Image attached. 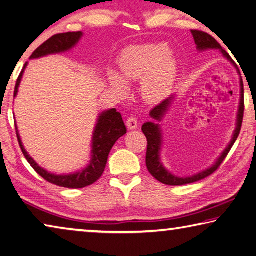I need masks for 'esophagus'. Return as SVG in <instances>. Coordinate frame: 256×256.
I'll use <instances>...</instances> for the list:
<instances>
[{
	"instance_id": "1",
	"label": "esophagus",
	"mask_w": 256,
	"mask_h": 256,
	"mask_svg": "<svg viewBox=\"0 0 256 256\" xmlns=\"http://www.w3.org/2000/svg\"><path fill=\"white\" fill-rule=\"evenodd\" d=\"M127 127H128V129H130V130H134V129H137L138 128V126H139V122H138V119L136 118V117H129L128 119H127Z\"/></svg>"
}]
</instances>
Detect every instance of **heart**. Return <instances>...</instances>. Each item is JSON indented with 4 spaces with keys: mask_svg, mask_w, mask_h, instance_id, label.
I'll list each match as a JSON object with an SVG mask.
<instances>
[{
    "mask_svg": "<svg viewBox=\"0 0 256 256\" xmlns=\"http://www.w3.org/2000/svg\"><path fill=\"white\" fill-rule=\"evenodd\" d=\"M122 78L129 82L146 78L144 89L152 98H160L170 86L174 74V60L168 46L164 43L132 46L122 52L119 60ZM110 84L118 91L126 86L118 74L109 72Z\"/></svg>",
    "mask_w": 256,
    "mask_h": 256,
    "instance_id": "b5f03b06",
    "label": "heart"
}]
</instances>
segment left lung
I'll list each match as a JSON object with an SVG mask.
<instances>
[{
	"label": "left lung",
	"mask_w": 256,
	"mask_h": 256,
	"mask_svg": "<svg viewBox=\"0 0 256 256\" xmlns=\"http://www.w3.org/2000/svg\"><path fill=\"white\" fill-rule=\"evenodd\" d=\"M192 34L194 36L195 43L197 46V49L200 51L207 50V49H220L223 53L225 58L234 64V61L230 59V56L228 54V52L223 50V48L220 46V43L215 40V38L210 36L208 33L198 31V30H192ZM174 97H170L166 100H164L162 104L156 106L150 112V117L160 122L164 114H166L172 104V100ZM243 116H244V86H243V81L240 78V108H238V124H236V129L233 134L232 142L226 147L225 150L222 154L220 157L216 160L213 166L208 170L202 172L200 174H196L194 176L190 177H185L180 178L177 176H174L172 172H168L165 167L162 166L160 162V157H159V152H160L162 147V130L159 128V124H154V122H144L142 127V130L144 136L147 138V152H146V166L148 172L152 174V175L156 178L158 182H162L165 185H170V186H180V185H186L190 184V182H195L204 180V178L208 177L212 175L214 172L218 170V167L222 165V162L225 160L226 156L228 155L230 149H232L234 142L238 139L240 128H242V122H243Z\"/></svg>",
	"instance_id": "obj_1"
}]
</instances>
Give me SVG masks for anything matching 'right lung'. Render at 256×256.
Masks as SVG:
<instances>
[{"label": "right lung", "mask_w": 256, "mask_h": 256, "mask_svg": "<svg viewBox=\"0 0 256 256\" xmlns=\"http://www.w3.org/2000/svg\"><path fill=\"white\" fill-rule=\"evenodd\" d=\"M82 36V32H66L59 33L51 36L49 40L38 48V49L32 53L30 59H36L48 54H53V53H60L72 49L80 38ZM26 64H24V68L21 71L20 76L16 80V89H14V97L18 94V89L20 86L24 69H26ZM16 137L20 144L21 150L24 157L26 158L28 164L33 167L38 175L44 178L46 182H51L60 187L66 188H84L94 184L97 182L104 172L106 165H107L109 152L112 150L114 142L118 140L120 137H122L127 132V128L124 126L122 114L116 109L107 110L99 116L97 126L94 128V136H92V155H91V162L88 167L84 168V170L78 172L70 174V175H56L43 170L38 164L33 160L32 157L28 156L26 149H24L20 134L18 132V127L16 124Z\"/></svg>", "instance_id": "1"}]
</instances>
